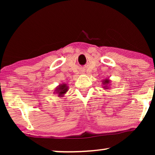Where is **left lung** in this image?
Instances as JSON below:
<instances>
[{"label": "left lung", "mask_w": 155, "mask_h": 155, "mask_svg": "<svg viewBox=\"0 0 155 155\" xmlns=\"http://www.w3.org/2000/svg\"><path fill=\"white\" fill-rule=\"evenodd\" d=\"M111 80L109 79H107V78H106V79H104L102 81V84H103V88L104 89V90H108V89L110 88V87H111Z\"/></svg>", "instance_id": "left-lung-1"}]
</instances>
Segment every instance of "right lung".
<instances>
[{
  "label": "right lung",
  "mask_w": 155,
  "mask_h": 155,
  "mask_svg": "<svg viewBox=\"0 0 155 155\" xmlns=\"http://www.w3.org/2000/svg\"><path fill=\"white\" fill-rule=\"evenodd\" d=\"M68 86H67L66 84H60L57 87L56 89H54V94H57L58 97H62L68 92Z\"/></svg>",
  "instance_id": "1"
}]
</instances>
